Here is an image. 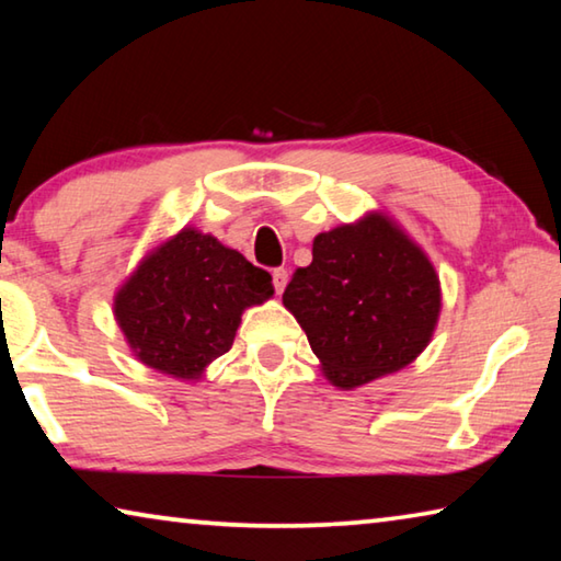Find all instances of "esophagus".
I'll return each instance as SVG.
<instances>
[{
	"instance_id": "34e87169",
	"label": "esophagus",
	"mask_w": 561,
	"mask_h": 561,
	"mask_svg": "<svg viewBox=\"0 0 561 561\" xmlns=\"http://www.w3.org/2000/svg\"><path fill=\"white\" fill-rule=\"evenodd\" d=\"M272 282H274V289H277V294H282L284 287H287V282H289V272L287 270H274Z\"/></svg>"
}]
</instances>
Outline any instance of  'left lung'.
<instances>
[{
    "instance_id": "8db88e82",
    "label": "left lung",
    "mask_w": 561,
    "mask_h": 561,
    "mask_svg": "<svg viewBox=\"0 0 561 561\" xmlns=\"http://www.w3.org/2000/svg\"><path fill=\"white\" fill-rule=\"evenodd\" d=\"M282 304L307 334L327 381L351 391L423 354L443 291L423 247L388 213L368 210L314 237L311 264L294 272Z\"/></svg>"
}]
</instances>
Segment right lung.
I'll return each mask as SVG.
<instances>
[{"label":"right lung","instance_id":"1","mask_svg":"<svg viewBox=\"0 0 561 561\" xmlns=\"http://www.w3.org/2000/svg\"><path fill=\"white\" fill-rule=\"evenodd\" d=\"M270 272L197 227L140 257L113 294V317L140 364L195 383L230 351L244 309L272 299Z\"/></svg>","mask_w":561,"mask_h":561}]
</instances>
